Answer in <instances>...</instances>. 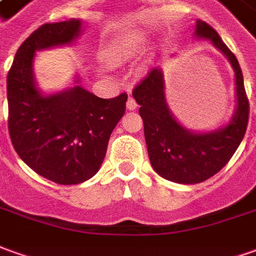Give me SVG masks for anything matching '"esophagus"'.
Listing matches in <instances>:
<instances>
[{
	"mask_svg": "<svg viewBox=\"0 0 256 256\" xmlns=\"http://www.w3.org/2000/svg\"><path fill=\"white\" fill-rule=\"evenodd\" d=\"M136 107H138L136 100L132 98V96H130V98H128V102H126V108H128V110H135Z\"/></svg>",
	"mask_w": 256,
	"mask_h": 256,
	"instance_id": "34e87169",
	"label": "esophagus"
}]
</instances>
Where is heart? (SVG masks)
Here are the masks:
<instances>
[{
	"label": "heart",
	"instance_id": "obj_1",
	"mask_svg": "<svg viewBox=\"0 0 256 256\" xmlns=\"http://www.w3.org/2000/svg\"><path fill=\"white\" fill-rule=\"evenodd\" d=\"M140 48V43L139 40H130L125 43L118 44L116 48L111 51V60L114 61H125L128 58L134 57Z\"/></svg>",
	"mask_w": 256,
	"mask_h": 256
}]
</instances>
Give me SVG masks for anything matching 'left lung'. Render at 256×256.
I'll return each instance as SVG.
<instances>
[{"label": "left lung", "mask_w": 256, "mask_h": 256, "mask_svg": "<svg viewBox=\"0 0 256 256\" xmlns=\"http://www.w3.org/2000/svg\"><path fill=\"white\" fill-rule=\"evenodd\" d=\"M195 34L210 38L234 68L238 104L230 124L209 134H194L182 128L167 108L163 74L158 68L148 72L132 90L140 106L139 114L144 120L152 167L160 177L178 184H198L219 172L241 144L250 118V102L236 56L206 22H196Z\"/></svg>", "instance_id": "1"}]
</instances>
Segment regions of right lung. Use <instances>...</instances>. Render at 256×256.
<instances>
[{"label": "right lung", "instance_id": "add662e5", "mask_svg": "<svg viewBox=\"0 0 256 256\" xmlns=\"http://www.w3.org/2000/svg\"><path fill=\"white\" fill-rule=\"evenodd\" d=\"M80 20L44 24L20 44L8 76V131L14 149L44 178L62 185L84 182L98 172L108 139L126 107V93L100 98L80 86L42 96L32 62L37 50L74 42Z\"/></svg>", "mask_w": 256, "mask_h": 256}]
</instances>
